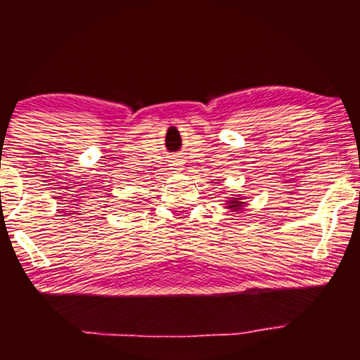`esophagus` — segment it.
Listing matches in <instances>:
<instances>
[{
  "label": "esophagus",
  "instance_id": "obj_1",
  "mask_svg": "<svg viewBox=\"0 0 360 360\" xmlns=\"http://www.w3.org/2000/svg\"><path fill=\"white\" fill-rule=\"evenodd\" d=\"M172 167L173 168H179L181 167V158H176V160L172 162Z\"/></svg>",
  "mask_w": 360,
  "mask_h": 360
}]
</instances>
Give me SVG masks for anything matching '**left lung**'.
<instances>
[{
	"instance_id": "obj_1",
	"label": "left lung",
	"mask_w": 360,
	"mask_h": 360,
	"mask_svg": "<svg viewBox=\"0 0 360 360\" xmlns=\"http://www.w3.org/2000/svg\"><path fill=\"white\" fill-rule=\"evenodd\" d=\"M241 205H243V202H238V200H233V202H230V206H229V208H233V210L238 211V208H240Z\"/></svg>"
}]
</instances>
